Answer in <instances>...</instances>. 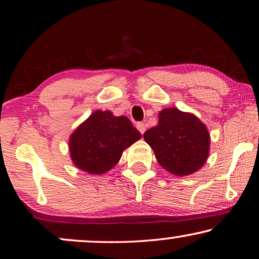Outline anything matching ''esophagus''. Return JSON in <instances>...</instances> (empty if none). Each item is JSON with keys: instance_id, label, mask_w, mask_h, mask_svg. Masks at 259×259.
<instances>
[{"instance_id": "esophagus-1", "label": "esophagus", "mask_w": 259, "mask_h": 259, "mask_svg": "<svg viewBox=\"0 0 259 259\" xmlns=\"http://www.w3.org/2000/svg\"><path fill=\"white\" fill-rule=\"evenodd\" d=\"M137 128L139 130V132H140L141 134H144L145 131H146V123H144V122H138V123H137Z\"/></svg>"}]
</instances>
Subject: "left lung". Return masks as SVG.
<instances>
[{"instance_id":"left-lung-1","label":"left lung","mask_w":259,"mask_h":259,"mask_svg":"<svg viewBox=\"0 0 259 259\" xmlns=\"http://www.w3.org/2000/svg\"><path fill=\"white\" fill-rule=\"evenodd\" d=\"M159 164L176 176H189L206 161L210 136L199 119L178 108L159 113V123L144 133Z\"/></svg>"}]
</instances>
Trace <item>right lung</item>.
<instances>
[{
  "mask_svg": "<svg viewBox=\"0 0 259 259\" xmlns=\"http://www.w3.org/2000/svg\"><path fill=\"white\" fill-rule=\"evenodd\" d=\"M140 138L128 118L97 111L70 137V157L82 171L102 175L115 166L122 151Z\"/></svg>",
  "mask_w": 259,
  "mask_h": 259,
  "instance_id": "obj_1",
  "label": "right lung"
}]
</instances>
